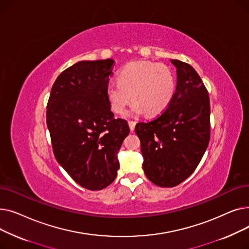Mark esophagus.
Wrapping results in <instances>:
<instances>
[{
    "instance_id": "34e87169",
    "label": "esophagus",
    "mask_w": 249,
    "mask_h": 249,
    "mask_svg": "<svg viewBox=\"0 0 249 249\" xmlns=\"http://www.w3.org/2000/svg\"><path fill=\"white\" fill-rule=\"evenodd\" d=\"M128 124H129V127H130V130H131V131H134V128H135L136 122L130 120V121H128Z\"/></svg>"
}]
</instances>
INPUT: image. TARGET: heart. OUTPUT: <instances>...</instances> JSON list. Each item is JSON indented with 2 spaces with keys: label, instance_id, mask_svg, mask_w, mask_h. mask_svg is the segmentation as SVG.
I'll list each match as a JSON object with an SVG mask.
<instances>
[{
  "label": "heart",
  "instance_id": "heart-1",
  "mask_svg": "<svg viewBox=\"0 0 249 249\" xmlns=\"http://www.w3.org/2000/svg\"><path fill=\"white\" fill-rule=\"evenodd\" d=\"M175 91V76L166 65L132 61L119 71L118 82L107 85L106 95L112 110L118 114L124 113L133 100L134 114L146 112L149 116H156L167 109Z\"/></svg>",
  "mask_w": 249,
  "mask_h": 249
}]
</instances>
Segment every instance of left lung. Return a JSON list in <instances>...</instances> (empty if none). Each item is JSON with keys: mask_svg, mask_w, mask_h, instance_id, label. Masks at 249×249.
<instances>
[{"mask_svg": "<svg viewBox=\"0 0 249 249\" xmlns=\"http://www.w3.org/2000/svg\"><path fill=\"white\" fill-rule=\"evenodd\" d=\"M177 88L167 109L135 126L141 142L143 171L154 185L172 188L188 178L200 163L210 140V99L190 64L171 59Z\"/></svg>", "mask_w": 249, "mask_h": 249, "instance_id": "obj_1", "label": "left lung"}]
</instances>
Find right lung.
Returning a JSON list of instances; mask_svg holds the SVG:
<instances>
[{"instance_id": "1", "label": "right lung", "mask_w": 249, "mask_h": 249, "mask_svg": "<svg viewBox=\"0 0 249 249\" xmlns=\"http://www.w3.org/2000/svg\"><path fill=\"white\" fill-rule=\"evenodd\" d=\"M113 59L78 61L63 71L51 89L46 123L57 162L90 191L117 177V154L130 129L115 119L106 95Z\"/></svg>"}]
</instances>
